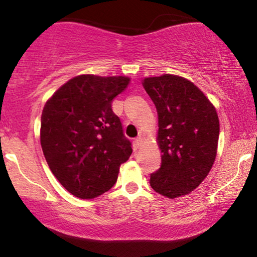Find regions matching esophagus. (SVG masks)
Instances as JSON below:
<instances>
[{
    "instance_id": "1",
    "label": "esophagus",
    "mask_w": 257,
    "mask_h": 257,
    "mask_svg": "<svg viewBox=\"0 0 257 257\" xmlns=\"http://www.w3.org/2000/svg\"><path fill=\"white\" fill-rule=\"evenodd\" d=\"M141 144H143V137H138L137 139H135V141H134V145H135V147H140L141 146Z\"/></svg>"
}]
</instances>
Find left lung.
<instances>
[{"mask_svg":"<svg viewBox=\"0 0 257 257\" xmlns=\"http://www.w3.org/2000/svg\"><path fill=\"white\" fill-rule=\"evenodd\" d=\"M146 93L157 108L162 164L150 185L168 198L185 196L206 178L220 134L216 110L192 82L175 75L147 77Z\"/></svg>","mask_w":257,"mask_h":257,"instance_id":"1","label":"left lung"}]
</instances>
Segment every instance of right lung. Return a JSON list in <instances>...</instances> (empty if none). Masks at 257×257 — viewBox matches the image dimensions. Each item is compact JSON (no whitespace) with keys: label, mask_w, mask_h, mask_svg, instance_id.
I'll use <instances>...</instances> for the list:
<instances>
[{"label":"right lung","mask_w":257,"mask_h":257,"mask_svg":"<svg viewBox=\"0 0 257 257\" xmlns=\"http://www.w3.org/2000/svg\"><path fill=\"white\" fill-rule=\"evenodd\" d=\"M125 76L81 75L67 81L44 105L41 146L52 173L73 196L91 199L116 184L131 157L112 100L129 84Z\"/></svg>","instance_id":"obj_1"}]
</instances>
